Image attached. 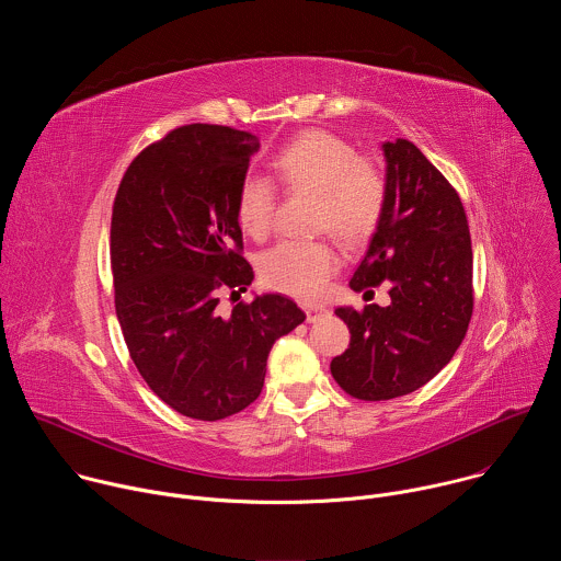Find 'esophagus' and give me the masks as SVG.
<instances>
[{
  "instance_id": "obj_1",
  "label": "esophagus",
  "mask_w": 561,
  "mask_h": 561,
  "mask_svg": "<svg viewBox=\"0 0 561 561\" xmlns=\"http://www.w3.org/2000/svg\"><path fill=\"white\" fill-rule=\"evenodd\" d=\"M304 310H306V322H310V324L319 322V319H322L329 312L327 306H317V304H306Z\"/></svg>"
}]
</instances>
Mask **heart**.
<instances>
[{"label":"heart","mask_w":561,"mask_h":561,"mask_svg":"<svg viewBox=\"0 0 561 561\" xmlns=\"http://www.w3.org/2000/svg\"><path fill=\"white\" fill-rule=\"evenodd\" d=\"M279 184L317 193L314 228L333 230L346 242H362L381 221L388 202V173L373 154H359L342 135L310 128L273 154ZM277 186L266 175H247L237 188L234 217L253 239L273 230ZM342 255L331 239H286L264 253L260 275L273 290L314 299L340 271Z\"/></svg>","instance_id":"1"}]
</instances>
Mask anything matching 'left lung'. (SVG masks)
<instances>
[{"label": "left lung", "instance_id": "left-lung-1", "mask_svg": "<svg viewBox=\"0 0 561 561\" xmlns=\"http://www.w3.org/2000/svg\"><path fill=\"white\" fill-rule=\"evenodd\" d=\"M388 202L351 288L388 282L390 306L337 308L348 348L331 362L340 388L364 402L431 381L459 348L472 314V249L453 184L409 139L383 144Z\"/></svg>", "mask_w": 561, "mask_h": 561}]
</instances>
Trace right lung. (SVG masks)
I'll return each mask as SVG.
<instances>
[{
  "instance_id": "right-lung-1",
  "label": "right lung",
  "mask_w": 561,
  "mask_h": 561,
  "mask_svg": "<svg viewBox=\"0 0 561 561\" xmlns=\"http://www.w3.org/2000/svg\"><path fill=\"white\" fill-rule=\"evenodd\" d=\"M260 139L217 124L173 128L126 169L111 219L115 310L130 359L173 411L217 422L262 392L268 353L306 314L253 282L234 197ZM237 301V299H234Z\"/></svg>"
}]
</instances>
